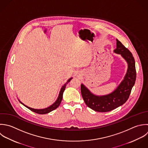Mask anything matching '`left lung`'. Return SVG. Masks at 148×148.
<instances>
[{
	"label": "left lung",
	"instance_id": "left-lung-1",
	"mask_svg": "<svg viewBox=\"0 0 148 148\" xmlns=\"http://www.w3.org/2000/svg\"><path fill=\"white\" fill-rule=\"evenodd\" d=\"M114 52L121 54L128 64L124 79L117 88L108 95L96 96L91 93L83 84L81 85V95L85 104L88 107L97 112L111 111L125 103L130 96L136 80L135 60L131 52L117 39L116 48Z\"/></svg>",
	"mask_w": 148,
	"mask_h": 148
}]
</instances>
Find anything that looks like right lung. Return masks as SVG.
<instances>
[{"instance_id": "add662e5", "label": "right lung", "mask_w": 148, "mask_h": 148, "mask_svg": "<svg viewBox=\"0 0 148 148\" xmlns=\"http://www.w3.org/2000/svg\"><path fill=\"white\" fill-rule=\"evenodd\" d=\"M72 79V78H70L67 81V82L62 87L61 89H60V91L59 92V96L56 100V101L51 106H50L49 107H48V108H44V109H40V110H37V109H34V108H32L30 107H29L25 105H24L22 103H21V101H19L22 104H23L24 106H25L26 108H27L28 109H29L30 110H31L32 111L34 112H36L37 114H48L51 111H52L53 110L56 109L60 105L62 100V98H63V92L65 90V88H66V86L67 85V84L70 81V80Z\"/></svg>"}]
</instances>
